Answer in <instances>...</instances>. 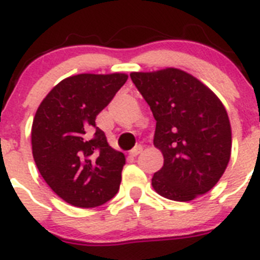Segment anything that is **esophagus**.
I'll list each match as a JSON object with an SVG mask.
<instances>
[{
	"label": "esophagus",
	"mask_w": 260,
	"mask_h": 260,
	"mask_svg": "<svg viewBox=\"0 0 260 260\" xmlns=\"http://www.w3.org/2000/svg\"><path fill=\"white\" fill-rule=\"evenodd\" d=\"M142 151H143V147H142L141 144H138V146H135L134 148H133V150L130 151V155H132V156H138V155H139V153L142 152Z\"/></svg>",
	"instance_id": "1"
}]
</instances>
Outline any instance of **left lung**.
<instances>
[{
  "label": "left lung",
  "mask_w": 260,
  "mask_h": 260,
  "mask_svg": "<svg viewBox=\"0 0 260 260\" xmlns=\"http://www.w3.org/2000/svg\"><path fill=\"white\" fill-rule=\"evenodd\" d=\"M130 78L152 110L153 144L164 156V165L152 177L155 191L177 202L210 191L232 151L231 122L220 99L180 69L132 73Z\"/></svg>",
  "instance_id": "obj_1"
}]
</instances>
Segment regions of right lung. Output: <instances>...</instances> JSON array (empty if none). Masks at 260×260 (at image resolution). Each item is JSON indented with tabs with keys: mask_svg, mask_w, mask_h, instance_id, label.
I'll return each mask as SVG.
<instances>
[{
	"mask_svg": "<svg viewBox=\"0 0 260 260\" xmlns=\"http://www.w3.org/2000/svg\"><path fill=\"white\" fill-rule=\"evenodd\" d=\"M126 80L122 73L73 75L36 110L34 160L48 186L71 206L98 207L118 191L125 155L109 146L95 119Z\"/></svg>",
	"mask_w": 260,
	"mask_h": 260,
	"instance_id": "1",
	"label": "right lung"
}]
</instances>
